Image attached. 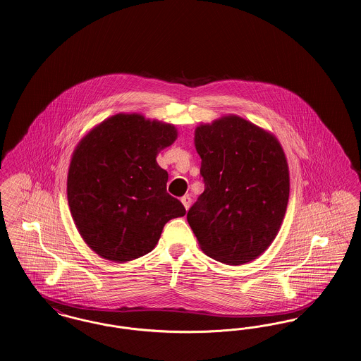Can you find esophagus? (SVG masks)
<instances>
[{"mask_svg":"<svg viewBox=\"0 0 361 361\" xmlns=\"http://www.w3.org/2000/svg\"><path fill=\"white\" fill-rule=\"evenodd\" d=\"M180 201H182V204H183V207L186 208V210H189L190 205H191V197H190L189 194L183 195V197L180 198Z\"/></svg>","mask_w":361,"mask_h":361,"instance_id":"34e87169","label":"esophagus"}]
</instances>
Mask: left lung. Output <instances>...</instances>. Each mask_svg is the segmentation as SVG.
<instances>
[{
    "label": "left lung",
    "mask_w": 361,
    "mask_h": 361,
    "mask_svg": "<svg viewBox=\"0 0 361 361\" xmlns=\"http://www.w3.org/2000/svg\"><path fill=\"white\" fill-rule=\"evenodd\" d=\"M205 190L188 212L202 251L243 265L271 245L289 198L285 153L273 134L227 115L195 129Z\"/></svg>",
    "instance_id": "obj_1"
}]
</instances>
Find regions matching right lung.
I'll return each mask as SVG.
<instances>
[{"mask_svg":"<svg viewBox=\"0 0 361 361\" xmlns=\"http://www.w3.org/2000/svg\"><path fill=\"white\" fill-rule=\"evenodd\" d=\"M170 123L116 114L87 134L72 156L68 202L84 242L100 257L128 262L151 252L163 227L186 214L167 192L156 156L176 140Z\"/></svg>","mask_w":361,"mask_h":361,"instance_id":"1","label":"right lung"}]
</instances>
